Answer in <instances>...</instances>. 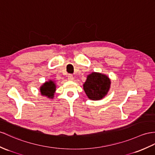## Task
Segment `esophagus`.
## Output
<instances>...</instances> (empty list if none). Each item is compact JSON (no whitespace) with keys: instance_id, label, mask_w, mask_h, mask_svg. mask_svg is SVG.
Listing matches in <instances>:
<instances>
[{"instance_id":"1","label":"esophagus","mask_w":155,"mask_h":155,"mask_svg":"<svg viewBox=\"0 0 155 155\" xmlns=\"http://www.w3.org/2000/svg\"><path fill=\"white\" fill-rule=\"evenodd\" d=\"M68 80H70V81H73L74 78V76L70 74L68 76Z\"/></svg>"}]
</instances>
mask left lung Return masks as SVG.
<instances>
[{
	"instance_id": "8db88e82",
	"label": "left lung",
	"mask_w": 155,
	"mask_h": 155,
	"mask_svg": "<svg viewBox=\"0 0 155 155\" xmlns=\"http://www.w3.org/2000/svg\"><path fill=\"white\" fill-rule=\"evenodd\" d=\"M110 84V79L107 75L94 71L87 76L84 90L89 99L99 101L107 95Z\"/></svg>"
}]
</instances>
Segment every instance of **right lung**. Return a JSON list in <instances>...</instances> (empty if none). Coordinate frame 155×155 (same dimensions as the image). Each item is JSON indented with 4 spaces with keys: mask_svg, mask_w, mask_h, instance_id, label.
Returning <instances> with one entry per match:
<instances>
[{
    "mask_svg": "<svg viewBox=\"0 0 155 155\" xmlns=\"http://www.w3.org/2000/svg\"><path fill=\"white\" fill-rule=\"evenodd\" d=\"M56 90V84L54 80H49L41 85L39 91L41 95L47 97L48 99H53Z\"/></svg>",
    "mask_w": 155,
    "mask_h": 155,
    "instance_id": "obj_1",
    "label": "right lung"
}]
</instances>
